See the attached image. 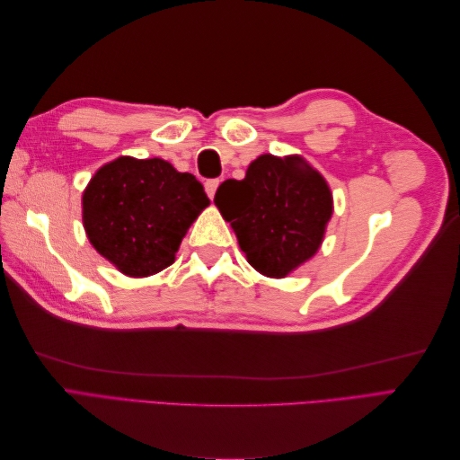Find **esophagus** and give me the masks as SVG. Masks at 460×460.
<instances>
[{
  "label": "esophagus",
  "instance_id": "obj_1",
  "mask_svg": "<svg viewBox=\"0 0 460 460\" xmlns=\"http://www.w3.org/2000/svg\"><path fill=\"white\" fill-rule=\"evenodd\" d=\"M218 180L215 178V180H207V182H205V191H207V196L208 198H215V193H217V188H218Z\"/></svg>",
  "mask_w": 460,
  "mask_h": 460
}]
</instances>
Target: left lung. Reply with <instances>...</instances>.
<instances>
[{"instance_id": "8db88e82", "label": "left lung", "mask_w": 460, "mask_h": 460, "mask_svg": "<svg viewBox=\"0 0 460 460\" xmlns=\"http://www.w3.org/2000/svg\"><path fill=\"white\" fill-rule=\"evenodd\" d=\"M215 205L230 222L249 264L284 278L307 262L324 240L333 213L324 176L299 155L257 157L243 180H226Z\"/></svg>"}]
</instances>
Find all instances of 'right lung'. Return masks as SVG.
<instances>
[{
  "label": "right lung",
  "instance_id": "add662e5",
  "mask_svg": "<svg viewBox=\"0 0 460 460\" xmlns=\"http://www.w3.org/2000/svg\"><path fill=\"white\" fill-rule=\"evenodd\" d=\"M211 203L190 172L159 157H119L82 193V222L95 252L127 276L171 267L193 220Z\"/></svg>",
  "mask_w": 460,
  "mask_h": 460
}]
</instances>
